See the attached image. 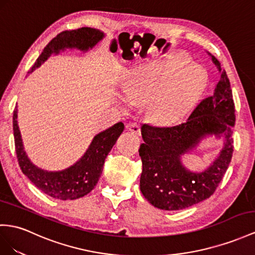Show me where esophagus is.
I'll return each instance as SVG.
<instances>
[{
	"mask_svg": "<svg viewBox=\"0 0 255 255\" xmlns=\"http://www.w3.org/2000/svg\"><path fill=\"white\" fill-rule=\"evenodd\" d=\"M126 127H127V129H129L130 131H131L132 133H135V134H138V135L141 134V128H140L139 124H136V123H130V124H128V125H127Z\"/></svg>",
	"mask_w": 255,
	"mask_h": 255,
	"instance_id": "1",
	"label": "esophagus"
}]
</instances>
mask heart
Here are the masks:
<instances>
[{
	"label": "heart",
	"instance_id": "1",
	"mask_svg": "<svg viewBox=\"0 0 255 255\" xmlns=\"http://www.w3.org/2000/svg\"><path fill=\"white\" fill-rule=\"evenodd\" d=\"M208 83L207 72L184 55L138 65L125 82V107L147 105L158 124H170L195 107Z\"/></svg>",
	"mask_w": 255,
	"mask_h": 255
}]
</instances>
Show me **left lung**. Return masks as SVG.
Segmentation results:
<instances>
[{
	"label": "left lung",
	"mask_w": 255,
	"mask_h": 255,
	"mask_svg": "<svg viewBox=\"0 0 255 255\" xmlns=\"http://www.w3.org/2000/svg\"><path fill=\"white\" fill-rule=\"evenodd\" d=\"M221 78L212 94L202 100L187 121L173 127L144 124V143L139 149L142 160L140 190L149 204L161 210H181L205 200L217 190L233 155L235 104L225 70L210 53ZM224 140V147L208 168L199 173L187 169L181 156L197 148L208 136Z\"/></svg>",
	"instance_id": "left-lung-1"
}]
</instances>
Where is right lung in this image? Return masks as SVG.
Masks as SVG:
<instances>
[{
  "label": "right lung",
  "instance_id": "add662e5",
  "mask_svg": "<svg viewBox=\"0 0 255 255\" xmlns=\"http://www.w3.org/2000/svg\"><path fill=\"white\" fill-rule=\"evenodd\" d=\"M104 36H106L104 32L88 27L63 31L47 44L29 73L41 67V64L53 54L58 55L65 49H78L86 53L102 41ZM17 119L18 110L16 107L12 116V129H14L17 158L22 173L38 190L50 197L60 200L81 198L94 190L102 173L104 160L125 128L124 124L120 122L114 126L103 130L94 136L86 152L75 164L63 170L47 171L35 166L28 157L24 151Z\"/></svg>",
  "mask_w": 255,
  "mask_h": 255
}]
</instances>
